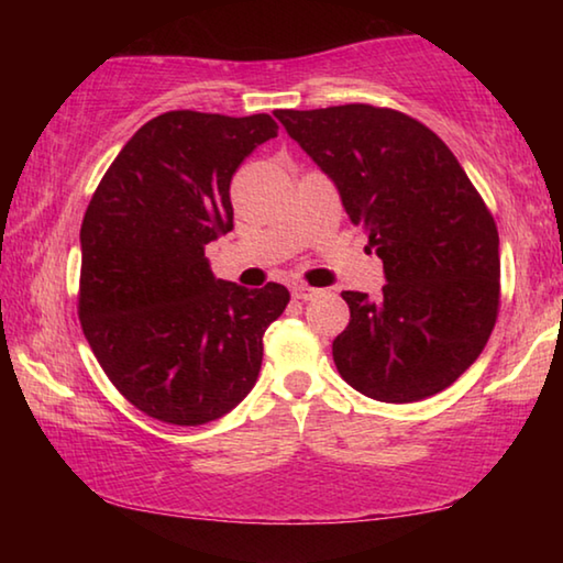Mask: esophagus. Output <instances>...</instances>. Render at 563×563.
I'll return each mask as SVG.
<instances>
[{
	"instance_id": "obj_1",
	"label": "esophagus",
	"mask_w": 563,
	"mask_h": 563,
	"mask_svg": "<svg viewBox=\"0 0 563 563\" xmlns=\"http://www.w3.org/2000/svg\"><path fill=\"white\" fill-rule=\"evenodd\" d=\"M318 295H320V290L310 288V285H295L292 288V298H298V300H312V298H318Z\"/></svg>"
}]
</instances>
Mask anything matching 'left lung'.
I'll return each mask as SVG.
<instances>
[{
    "instance_id": "left-lung-1",
    "label": "left lung",
    "mask_w": 563,
    "mask_h": 563,
    "mask_svg": "<svg viewBox=\"0 0 563 563\" xmlns=\"http://www.w3.org/2000/svg\"><path fill=\"white\" fill-rule=\"evenodd\" d=\"M275 117L338 186L383 258L377 300L345 290L338 373L379 402H417L482 355L499 312V233L472 180L424 123L369 103Z\"/></svg>"
}]
</instances>
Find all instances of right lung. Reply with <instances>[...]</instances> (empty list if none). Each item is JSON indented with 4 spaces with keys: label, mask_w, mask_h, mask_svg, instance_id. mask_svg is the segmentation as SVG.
Returning a JSON list of instances; mask_svg holds the SVG:
<instances>
[{
    "label": "right lung",
    "mask_w": 563,
    "mask_h": 563,
    "mask_svg": "<svg viewBox=\"0 0 563 563\" xmlns=\"http://www.w3.org/2000/svg\"><path fill=\"white\" fill-rule=\"evenodd\" d=\"M275 136L268 113H161L119 151L84 213V335L113 387L161 422L196 427L231 412L290 300L278 283L218 280L206 258L233 228V174Z\"/></svg>",
    "instance_id": "right-lung-1"
}]
</instances>
